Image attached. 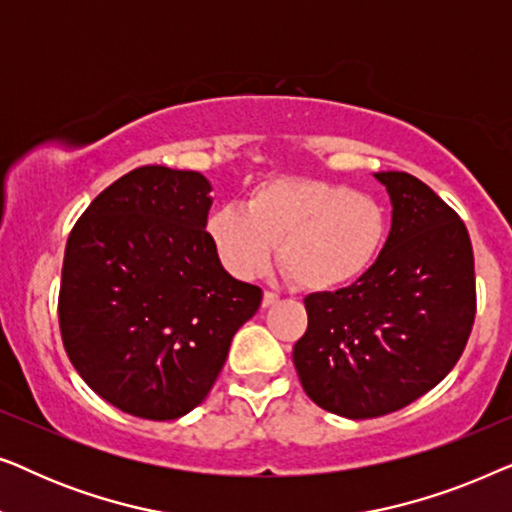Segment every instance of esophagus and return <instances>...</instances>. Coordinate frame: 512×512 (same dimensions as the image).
I'll list each match as a JSON object with an SVG mask.
<instances>
[{
  "label": "esophagus",
  "instance_id": "esophagus-1",
  "mask_svg": "<svg viewBox=\"0 0 512 512\" xmlns=\"http://www.w3.org/2000/svg\"><path fill=\"white\" fill-rule=\"evenodd\" d=\"M277 300H279L277 293H272V291H265V293H263V307H270V305H275Z\"/></svg>",
  "mask_w": 512,
  "mask_h": 512
}]
</instances>
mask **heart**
<instances>
[{
	"mask_svg": "<svg viewBox=\"0 0 512 512\" xmlns=\"http://www.w3.org/2000/svg\"><path fill=\"white\" fill-rule=\"evenodd\" d=\"M240 205L207 219L221 263L249 279L279 261L307 291H333L373 268L387 240V209L368 193L307 177H279L254 186Z\"/></svg>",
	"mask_w": 512,
	"mask_h": 512,
	"instance_id": "obj_1",
	"label": "heart"
}]
</instances>
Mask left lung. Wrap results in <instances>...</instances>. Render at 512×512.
<instances>
[{
  "label": "left lung",
  "mask_w": 512,
  "mask_h": 512,
  "mask_svg": "<svg viewBox=\"0 0 512 512\" xmlns=\"http://www.w3.org/2000/svg\"><path fill=\"white\" fill-rule=\"evenodd\" d=\"M391 230L352 286L305 298L293 347L300 384L319 408L349 419L396 412L454 368L475 321L471 237L459 214L408 172H377Z\"/></svg>",
  "instance_id": "left-lung-1"
}]
</instances>
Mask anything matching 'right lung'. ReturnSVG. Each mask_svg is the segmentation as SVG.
<instances>
[{
    "label": "right lung",
    "mask_w": 512,
    "mask_h": 512,
    "mask_svg": "<svg viewBox=\"0 0 512 512\" xmlns=\"http://www.w3.org/2000/svg\"><path fill=\"white\" fill-rule=\"evenodd\" d=\"M200 172L137 167L90 202L67 240L58 317L83 382L165 422L205 401L263 291L230 277L207 235Z\"/></svg>",
    "instance_id": "1"
}]
</instances>
